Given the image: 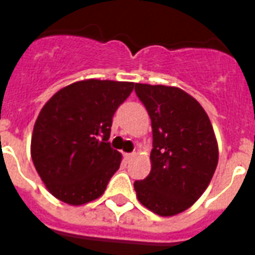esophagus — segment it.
I'll list each match as a JSON object with an SVG mask.
<instances>
[{
    "instance_id": "1",
    "label": "esophagus",
    "mask_w": 255,
    "mask_h": 255,
    "mask_svg": "<svg viewBox=\"0 0 255 255\" xmlns=\"http://www.w3.org/2000/svg\"><path fill=\"white\" fill-rule=\"evenodd\" d=\"M135 155H136V153H126V154H124V158H126L127 161H129V160H132Z\"/></svg>"
}]
</instances>
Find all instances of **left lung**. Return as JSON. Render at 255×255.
Instances as JSON below:
<instances>
[{
  "instance_id": "obj_1",
  "label": "left lung",
  "mask_w": 255,
  "mask_h": 255,
  "mask_svg": "<svg viewBox=\"0 0 255 255\" xmlns=\"http://www.w3.org/2000/svg\"><path fill=\"white\" fill-rule=\"evenodd\" d=\"M153 128L149 176L133 183L138 201L153 213L171 217L199 199L216 171L219 144L201 104L184 90L135 83Z\"/></svg>"
}]
</instances>
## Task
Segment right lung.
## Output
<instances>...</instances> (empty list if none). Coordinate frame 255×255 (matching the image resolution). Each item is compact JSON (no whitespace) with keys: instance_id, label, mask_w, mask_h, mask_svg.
<instances>
[{"instance_id":"add662e5","label":"right lung","mask_w":255,"mask_h":255,"mask_svg":"<svg viewBox=\"0 0 255 255\" xmlns=\"http://www.w3.org/2000/svg\"><path fill=\"white\" fill-rule=\"evenodd\" d=\"M132 90V82L87 79L58 90L43 105L31 158L53 197L79 206L104 194L122 162L108 142L112 119Z\"/></svg>"}]
</instances>
